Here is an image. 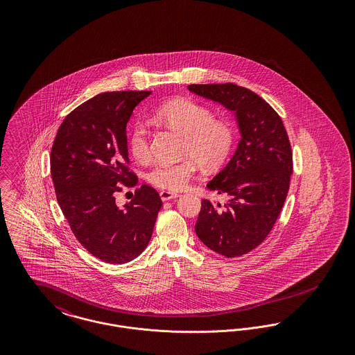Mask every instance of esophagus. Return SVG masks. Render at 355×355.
I'll use <instances>...</instances> for the list:
<instances>
[{
  "mask_svg": "<svg viewBox=\"0 0 355 355\" xmlns=\"http://www.w3.org/2000/svg\"><path fill=\"white\" fill-rule=\"evenodd\" d=\"M159 196H161V200H162V201H169V200L180 197L178 193H173V191H169V190H162V191L159 193Z\"/></svg>",
  "mask_w": 355,
  "mask_h": 355,
  "instance_id": "34e87169",
  "label": "esophagus"
}]
</instances>
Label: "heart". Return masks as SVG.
<instances>
[{
    "label": "heart",
    "mask_w": 355,
    "mask_h": 355,
    "mask_svg": "<svg viewBox=\"0 0 355 355\" xmlns=\"http://www.w3.org/2000/svg\"><path fill=\"white\" fill-rule=\"evenodd\" d=\"M154 119L185 135L181 162H159L153 166L148 180L165 190H181L191 180L197 162L205 170L220 168L234 145V128L226 119H214L211 109L200 102L177 98L166 102L154 112ZM129 150L138 161L150 155L149 135L144 125L137 123L129 133Z\"/></svg>",
    "instance_id": "heart-1"
}]
</instances>
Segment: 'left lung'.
<instances>
[{
  "mask_svg": "<svg viewBox=\"0 0 355 355\" xmlns=\"http://www.w3.org/2000/svg\"><path fill=\"white\" fill-rule=\"evenodd\" d=\"M187 89L236 113L241 135L236 153L206 185L226 202L202 200L194 229L213 252L241 257L269 236L286 200L293 173L286 129L270 105L246 87L227 83Z\"/></svg>",
  "mask_w": 355,
  "mask_h": 355,
  "instance_id": "1",
  "label": "left lung"
}]
</instances>
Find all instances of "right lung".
Here are the masks:
<instances>
[{
	"mask_svg": "<svg viewBox=\"0 0 355 355\" xmlns=\"http://www.w3.org/2000/svg\"><path fill=\"white\" fill-rule=\"evenodd\" d=\"M152 92L101 93L76 107L61 123L51 153L57 201L73 234L85 249L107 263H126L150 238L159 194L137 189L123 207L116 205L121 184L137 185L129 170L126 125L135 106Z\"/></svg>",
	"mask_w": 355,
	"mask_h": 355,
	"instance_id": "add662e5",
	"label": "right lung"
}]
</instances>
